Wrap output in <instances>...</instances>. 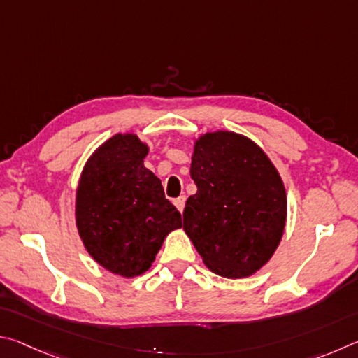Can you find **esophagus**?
Here are the masks:
<instances>
[{
	"label": "esophagus",
	"mask_w": 358,
	"mask_h": 358,
	"mask_svg": "<svg viewBox=\"0 0 358 358\" xmlns=\"http://www.w3.org/2000/svg\"><path fill=\"white\" fill-rule=\"evenodd\" d=\"M174 206H176V208H178L179 212H182V210H184V206H185V196L176 198V199H174Z\"/></svg>",
	"instance_id": "esophagus-1"
}]
</instances>
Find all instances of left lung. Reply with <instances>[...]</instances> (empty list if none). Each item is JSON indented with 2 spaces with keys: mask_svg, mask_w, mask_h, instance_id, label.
<instances>
[{
  "mask_svg": "<svg viewBox=\"0 0 358 358\" xmlns=\"http://www.w3.org/2000/svg\"><path fill=\"white\" fill-rule=\"evenodd\" d=\"M190 176L184 229L204 264L224 278H245L272 258L286 224V190L258 144L234 131L201 135Z\"/></svg>",
  "mask_w": 358,
  "mask_h": 358,
  "instance_id": "left-lung-1",
  "label": "left lung"
}]
</instances>
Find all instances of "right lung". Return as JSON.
Segmentation results:
<instances>
[{
  "instance_id": "obj_1",
  "label": "right lung",
  "mask_w": 358,
  "mask_h": 358,
  "mask_svg": "<svg viewBox=\"0 0 358 358\" xmlns=\"http://www.w3.org/2000/svg\"><path fill=\"white\" fill-rule=\"evenodd\" d=\"M148 150L134 134L111 136L86 162L75 199L87 253L125 278L146 272L165 237L182 227L160 179L144 166Z\"/></svg>"
}]
</instances>
